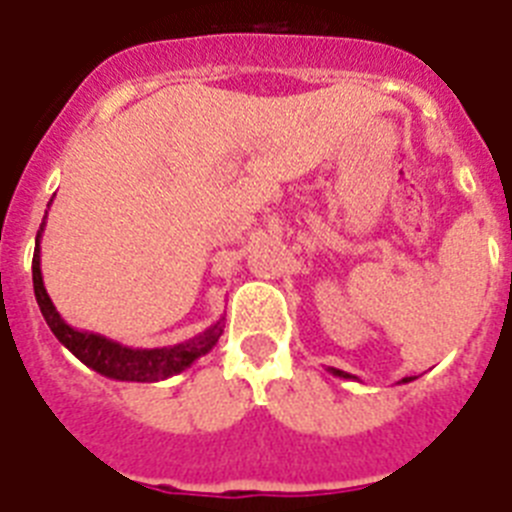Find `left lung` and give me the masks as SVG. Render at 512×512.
<instances>
[{"mask_svg":"<svg viewBox=\"0 0 512 512\" xmlns=\"http://www.w3.org/2000/svg\"><path fill=\"white\" fill-rule=\"evenodd\" d=\"M330 372H333V375H338V378H354V375H349V372L335 370V367H333V370H330ZM410 380H415V378H402V383H410Z\"/></svg>","mask_w":512,"mask_h":512,"instance_id":"left-lung-1","label":"left lung"}]
</instances>
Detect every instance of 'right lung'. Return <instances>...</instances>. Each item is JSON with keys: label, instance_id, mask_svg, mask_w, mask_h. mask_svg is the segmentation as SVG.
I'll use <instances>...</instances> for the list:
<instances>
[{"label": "right lung", "instance_id": "obj_1", "mask_svg": "<svg viewBox=\"0 0 512 512\" xmlns=\"http://www.w3.org/2000/svg\"><path fill=\"white\" fill-rule=\"evenodd\" d=\"M44 230V222H42ZM42 230L36 232V248H34V293L36 304L42 309L44 320H47L49 330L55 333V338L63 343L65 349L71 351L73 357L81 359L84 365L92 367L94 372H100L110 380H132V383H158L171 375H179L182 370L195 362V359L206 357L208 351L214 349L219 335L224 330V317L200 335L190 338L185 343H174V346H163V349H132L124 343L110 341L100 333H89V330H76L60 317V312L52 304V298L47 296L42 280Z\"/></svg>", "mask_w": 512, "mask_h": 512}]
</instances>
